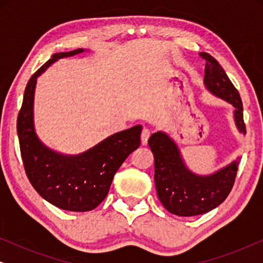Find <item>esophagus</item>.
Listing matches in <instances>:
<instances>
[{"instance_id":"obj_1","label":"esophagus","mask_w":263,"mask_h":263,"mask_svg":"<svg viewBox=\"0 0 263 263\" xmlns=\"http://www.w3.org/2000/svg\"><path fill=\"white\" fill-rule=\"evenodd\" d=\"M149 135H151V133H149L148 129L143 128L142 129V133H141V143H142V146L147 145V141H148Z\"/></svg>"}]
</instances>
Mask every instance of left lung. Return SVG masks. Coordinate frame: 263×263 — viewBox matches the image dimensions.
Returning a JSON list of instances; mask_svg holds the SVG:
<instances>
[{"instance_id":"1","label":"left lung","mask_w":263,"mask_h":263,"mask_svg":"<svg viewBox=\"0 0 263 263\" xmlns=\"http://www.w3.org/2000/svg\"><path fill=\"white\" fill-rule=\"evenodd\" d=\"M206 61L203 84L212 95L235 107L233 118L239 133L246 134L243 104L238 91L230 81L218 61L207 52H200ZM154 156V182L160 202L172 214L193 217L207 213L225 201L231 192L238 170V157L211 175H197L189 170L174 140L165 132H157L148 139Z\"/></svg>"}]
</instances>
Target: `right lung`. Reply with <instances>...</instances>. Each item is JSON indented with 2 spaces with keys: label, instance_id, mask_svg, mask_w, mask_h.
I'll list each match as a JSON object with an SVG mask.
<instances>
[{
  "label": "right lung",
  "instance_id": "right-lung-1",
  "mask_svg": "<svg viewBox=\"0 0 263 263\" xmlns=\"http://www.w3.org/2000/svg\"><path fill=\"white\" fill-rule=\"evenodd\" d=\"M59 52L32 75L16 122L21 158L31 184L43 199L64 211H92L105 199L114 176L133 151L139 148L141 125L110 135L92 148L67 156L45 146L34 129L33 102L37 79L53 62L84 52Z\"/></svg>",
  "mask_w": 263,
  "mask_h": 263
}]
</instances>
